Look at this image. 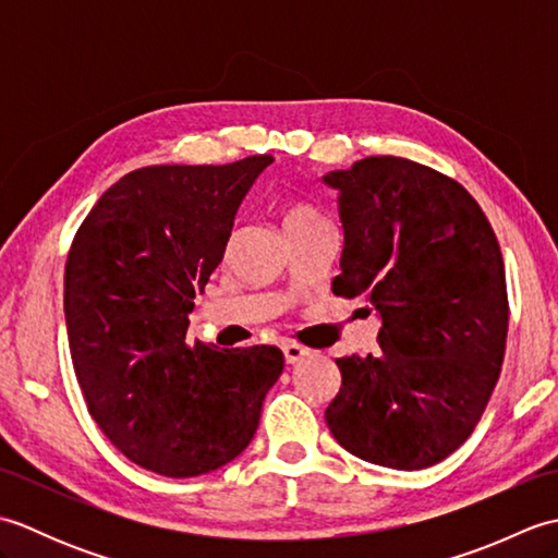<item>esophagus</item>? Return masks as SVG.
I'll return each instance as SVG.
<instances>
[{
  "label": "esophagus",
  "mask_w": 558,
  "mask_h": 558,
  "mask_svg": "<svg viewBox=\"0 0 558 558\" xmlns=\"http://www.w3.org/2000/svg\"><path fill=\"white\" fill-rule=\"evenodd\" d=\"M282 354H286L288 364H298L304 357H310V350L302 348L300 342H282Z\"/></svg>",
  "instance_id": "obj_1"
}]
</instances>
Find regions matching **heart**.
I'll use <instances>...</instances> for the list:
<instances>
[{"label":"heart","instance_id":"b5f03b06","mask_svg":"<svg viewBox=\"0 0 558 558\" xmlns=\"http://www.w3.org/2000/svg\"><path fill=\"white\" fill-rule=\"evenodd\" d=\"M322 213H318L314 206L310 204H290L282 213V228L292 230V228H304V225H314L322 222Z\"/></svg>","mask_w":558,"mask_h":558}]
</instances>
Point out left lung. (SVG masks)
<instances>
[{"instance_id": "left-lung-1", "label": "left lung", "mask_w": 558, "mask_h": 558, "mask_svg": "<svg viewBox=\"0 0 558 558\" xmlns=\"http://www.w3.org/2000/svg\"><path fill=\"white\" fill-rule=\"evenodd\" d=\"M322 182L338 192L342 230L333 292L369 302L381 322L376 354L336 360L328 429L374 465H436L472 434L499 381V242L465 186L412 160L372 156Z\"/></svg>"}]
</instances>
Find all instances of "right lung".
<instances>
[{"label": "right lung", "instance_id": "obj_1", "mask_svg": "<svg viewBox=\"0 0 558 558\" xmlns=\"http://www.w3.org/2000/svg\"><path fill=\"white\" fill-rule=\"evenodd\" d=\"M272 162L150 165L81 222L64 268L69 350L90 417L136 465L196 477L252 444L282 374L272 345L186 342L248 189Z\"/></svg>", "mask_w": 558, "mask_h": 558}]
</instances>
